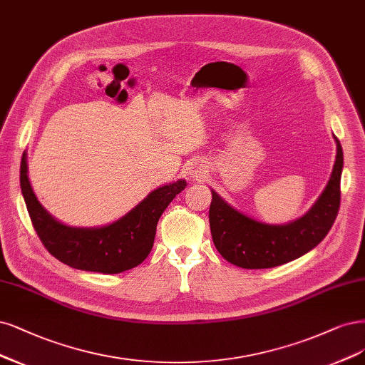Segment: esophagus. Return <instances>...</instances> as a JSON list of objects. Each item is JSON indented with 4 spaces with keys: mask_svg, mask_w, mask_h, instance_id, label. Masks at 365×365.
Returning <instances> with one entry per match:
<instances>
[{
    "mask_svg": "<svg viewBox=\"0 0 365 365\" xmlns=\"http://www.w3.org/2000/svg\"><path fill=\"white\" fill-rule=\"evenodd\" d=\"M205 172H207V170H205L202 166H196V165H195V166H192V168H190V170H188V173H190L192 177H193V178H196V180H197V178H202V177H205Z\"/></svg>",
    "mask_w": 365,
    "mask_h": 365,
    "instance_id": "esophagus-1",
    "label": "esophagus"
}]
</instances>
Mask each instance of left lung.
I'll list each match as a JSON object with an SVG mask.
<instances>
[{
	"label": "left lung",
	"mask_w": 365,
	"mask_h": 365,
	"mask_svg": "<svg viewBox=\"0 0 365 365\" xmlns=\"http://www.w3.org/2000/svg\"><path fill=\"white\" fill-rule=\"evenodd\" d=\"M336 157L328 184L302 217L282 225L264 223L235 210L211 190L210 228L219 254L242 269H270L290 262L316 247L329 232L340 208L343 148Z\"/></svg>",
	"instance_id": "left-lung-1"
}]
</instances>
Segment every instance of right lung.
<instances>
[{
  "label": "right lung",
  "mask_w": 365,
  "mask_h": 365,
  "mask_svg": "<svg viewBox=\"0 0 365 365\" xmlns=\"http://www.w3.org/2000/svg\"><path fill=\"white\" fill-rule=\"evenodd\" d=\"M19 180L30 219L48 252L69 267L98 273H120L143 262L154 246L160 216L187 185L185 180L161 185L120 219L84 228L57 220L37 200L29 180L25 153Z\"/></svg>",
  "instance_id": "right-lung-1"
}]
</instances>
